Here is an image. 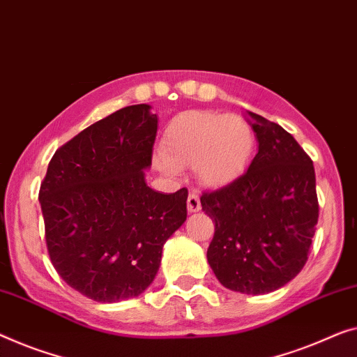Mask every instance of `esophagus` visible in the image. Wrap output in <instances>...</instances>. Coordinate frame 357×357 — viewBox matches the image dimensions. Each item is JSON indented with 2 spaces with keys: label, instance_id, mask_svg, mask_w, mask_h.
Returning a JSON list of instances; mask_svg holds the SVG:
<instances>
[{
  "label": "esophagus",
  "instance_id": "34e87169",
  "mask_svg": "<svg viewBox=\"0 0 357 357\" xmlns=\"http://www.w3.org/2000/svg\"><path fill=\"white\" fill-rule=\"evenodd\" d=\"M202 208V204H200V199L199 195L195 192H190L188 197V211L189 213H195Z\"/></svg>",
  "mask_w": 357,
  "mask_h": 357
}]
</instances>
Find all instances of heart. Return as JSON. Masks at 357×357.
Segmentation results:
<instances>
[{"label": "heart", "mask_w": 357, "mask_h": 357, "mask_svg": "<svg viewBox=\"0 0 357 357\" xmlns=\"http://www.w3.org/2000/svg\"><path fill=\"white\" fill-rule=\"evenodd\" d=\"M255 136L237 115L190 110L169 121L163 135L160 168L176 176L194 165L195 176L208 188L231 184L252 160Z\"/></svg>", "instance_id": "heart-1"}]
</instances>
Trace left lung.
Listing matches in <instances>:
<instances>
[{"label":"left lung","instance_id":"8db88e82","mask_svg":"<svg viewBox=\"0 0 357 357\" xmlns=\"http://www.w3.org/2000/svg\"><path fill=\"white\" fill-rule=\"evenodd\" d=\"M247 115L258 153L247 173L200 202L215 222L206 258L216 279L229 290L263 295L306 264L319 204L312 160L295 137L261 115Z\"/></svg>","mask_w":357,"mask_h":357}]
</instances>
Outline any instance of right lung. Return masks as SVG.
Returning a JSON list of instances; mask_svg holds the SVG:
<instances>
[{"label":"right lung","instance_id":"1","mask_svg":"<svg viewBox=\"0 0 357 357\" xmlns=\"http://www.w3.org/2000/svg\"><path fill=\"white\" fill-rule=\"evenodd\" d=\"M157 115L114 112L57 149L40 188L46 245L57 274L99 303L139 296L160 268L165 242L188 218V189L149 188Z\"/></svg>","mask_w":357,"mask_h":357}]
</instances>
